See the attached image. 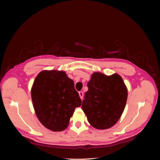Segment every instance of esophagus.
<instances>
[{
	"mask_svg": "<svg viewBox=\"0 0 160 160\" xmlns=\"http://www.w3.org/2000/svg\"><path fill=\"white\" fill-rule=\"evenodd\" d=\"M78 93H79V96H80V98H81V99H82V98H83V92H82V91H80Z\"/></svg>",
	"mask_w": 160,
	"mask_h": 160,
	"instance_id": "1",
	"label": "esophagus"
}]
</instances>
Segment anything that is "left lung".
Listing matches in <instances>:
<instances>
[{
	"label": "left lung",
	"instance_id": "left-lung-1",
	"mask_svg": "<svg viewBox=\"0 0 160 160\" xmlns=\"http://www.w3.org/2000/svg\"><path fill=\"white\" fill-rule=\"evenodd\" d=\"M82 108L92 127L99 130L112 127L124 110L128 97L127 86L118 74L107 76L94 72L88 83Z\"/></svg>",
	"mask_w": 160,
	"mask_h": 160
}]
</instances>
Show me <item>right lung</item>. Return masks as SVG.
I'll return each instance as SVG.
<instances>
[{"mask_svg":"<svg viewBox=\"0 0 160 160\" xmlns=\"http://www.w3.org/2000/svg\"><path fill=\"white\" fill-rule=\"evenodd\" d=\"M31 96L39 121L54 132L67 128L74 109L82 104L73 80L62 71L40 72L33 82Z\"/></svg>","mask_w":160,"mask_h":160,"instance_id":"obj_1","label":"right lung"}]
</instances>
